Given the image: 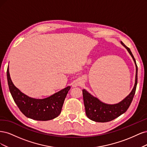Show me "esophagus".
<instances>
[{"label": "esophagus", "instance_id": "esophagus-1", "mask_svg": "<svg viewBox=\"0 0 147 147\" xmlns=\"http://www.w3.org/2000/svg\"><path fill=\"white\" fill-rule=\"evenodd\" d=\"M79 84H80V83H75V84H73V86H77V85H79Z\"/></svg>", "mask_w": 147, "mask_h": 147}]
</instances>
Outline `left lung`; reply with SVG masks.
Returning <instances> with one entry per match:
<instances>
[{"instance_id": "obj_1", "label": "left lung", "mask_w": 147, "mask_h": 147, "mask_svg": "<svg viewBox=\"0 0 147 147\" xmlns=\"http://www.w3.org/2000/svg\"><path fill=\"white\" fill-rule=\"evenodd\" d=\"M121 45L129 53L136 65V72L134 88L129 94L118 104H108L100 101L98 98L93 96L86 90H83V97L85 112L87 117L92 121L100 123H105L112 121L125 113L131 104L134 96L137 84V65L134 56L131 50L121 42Z\"/></svg>"}]
</instances>
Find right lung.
Masks as SVG:
<instances>
[{"label": "right lung", "mask_w": 147, "mask_h": 147, "mask_svg": "<svg viewBox=\"0 0 147 147\" xmlns=\"http://www.w3.org/2000/svg\"><path fill=\"white\" fill-rule=\"evenodd\" d=\"M7 75L13 99L26 117L38 121H48L59 116L65 97L70 89V86L47 98L35 99L26 95L14 85L10 78L8 67Z\"/></svg>", "instance_id": "right-lung-1"}]
</instances>
